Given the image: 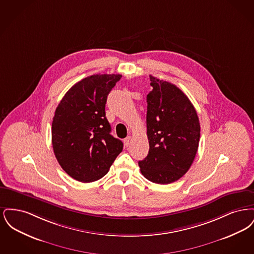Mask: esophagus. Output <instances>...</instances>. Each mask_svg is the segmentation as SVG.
Returning <instances> with one entry per match:
<instances>
[{"mask_svg": "<svg viewBox=\"0 0 254 254\" xmlns=\"http://www.w3.org/2000/svg\"><path fill=\"white\" fill-rule=\"evenodd\" d=\"M124 142H125V145H127V146H128V145H130V143H131V137H130V136H127V137L124 140Z\"/></svg>", "mask_w": 254, "mask_h": 254, "instance_id": "34e87169", "label": "esophagus"}]
</instances>
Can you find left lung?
<instances>
[{
  "instance_id": "1",
  "label": "left lung",
  "mask_w": 254,
  "mask_h": 254,
  "mask_svg": "<svg viewBox=\"0 0 254 254\" xmlns=\"http://www.w3.org/2000/svg\"><path fill=\"white\" fill-rule=\"evenodd\" d=\"M147 94V156L139 161L142 174L152 183L177 181L193 163L200 140V123L193 105L180 88L149 76Z\"/></svg>"
}]
</instances>
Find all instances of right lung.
Segmentation results:
<instances>
[{"label": "right lung", "instance_id": "add662e5", "mask_svg": "<svg viewBox=\"0 0 254 254\" xmlns=\"http://www.w3.org/2000/svg\"><path fill=\"white\" fill-rule=\"evenodd\" d=\"M120 74H95L64 94L55 110L51 136L55 157L73 179L91 183L104 177L123 150L111 134L106 103Z\"/></svg>", "mask_w": 254, "mask_h": 254}]
</instances>
